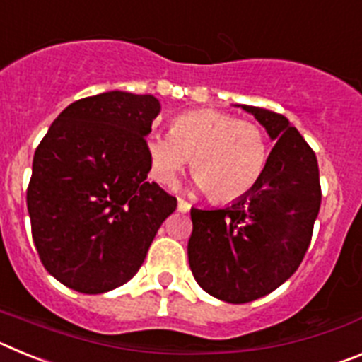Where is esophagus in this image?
I'll list each match as a JSON object with an SVG mask.
<instances>
[{"label": "esophagus", "instance_id": "esophagus-1", "mask_svg": "<svg viewBox=\"0 0 362 362\" xmlns=\"http://www.w3.org/2000/svg\"><path fill=\"white\" fill-rule=\"evenodd\" d=\"M177 210L179 212H188V210H190V203H188V201H185L183 197H179L177 199Z\"/></svg>", "mask_w": 362, "mask_h": 362}]
</instances>
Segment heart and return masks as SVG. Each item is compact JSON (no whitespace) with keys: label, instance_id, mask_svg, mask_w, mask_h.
<instances>
[{"label":"heart","instance_id":"1","mask_svg":"<svg viewBox=\"0 0 362 362\" xmlns=\"http://www.w3.org/2000/svg\"><path fill=\"white\" fill-rule=\"evenodd\" d=\"M146 152L158 183L172 187L192 159V175L206 197L232 203L250 194L263 177L268 137L259 123L203 108L174 117L170 134H150Z\"/></svg>","mask_w":362,"mask_h":362}]
</instances>
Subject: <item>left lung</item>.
I'll return each instance as SVG.
<instances>
[{"mask_svg": "<svg viewBox=\"0 0 362 362\" xmlns=\"http://www.w3.org/2000/svg\"><path fill=\"white\" fill-rule=\"evenodd\" d=\"M276 146L257 187L217 210L192 209L188 263L204 292L243 305L293 276L321 206L315 152L283 114L243 105Z\"/></svg>", "mask_w": 362, "mask_h": 362, "instance_id": "left-lung-1", "label": "left lung"}]
</instances>
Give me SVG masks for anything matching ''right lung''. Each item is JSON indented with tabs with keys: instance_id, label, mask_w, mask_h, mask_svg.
Masks as SVG:
<instances>
[{
	"instance_id": "right-lung-1",
	"label": "right lung",
	"mask_w": 362,
	"mask_h": 362,
	"mask_svg": "<svg viewBox=\"0 0 362 362\" xmlns=\"http://www.w3.org/2000/svg\"><path fill=\"white\" fill-rule=\"evenodd\" d=\"M161 105L112 90L74 101L37 145L27 188L32 239L50 276L81 293L129 283L177 199L148 183Z\"/></svg>"
}]
</instances>
